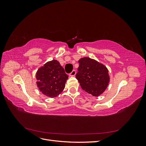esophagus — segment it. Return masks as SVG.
<instances>
[{"instance_id": "34e87169", "label": "esophagus", "mask_w": 146, "mask_h": 146, "mask_svg": "<svg viewBox=\"0 0 146 146\" xmlns=\"http://www.w3.org/2000/svg\"><path fill=\"white\" fill-rule=\"evenodd\" d=\"M76 70H73L69 74V76H70V77H74L75 76H76Z\"/></svg>"}]
</instances>
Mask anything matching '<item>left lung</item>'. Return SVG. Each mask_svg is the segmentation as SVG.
Masks as SVG:
<instances>
[{
  "label": "left lung",
  "instance_id": "8db88e82",
  "mask_svg": "<svg viewBox=\"0 0 146 146\" xmlns=\"http://www.w3.org/2000/svg\"><path fill=\"white\" fill-rule=\"evenodd\" d=\"M78 63L76 77L82 90L95 97L102 94L110 82L108 70L106 66L88 57L80 58Z\"/></svg>",
  "mask_w": 146,
  "mask_h": 146
}]
</instances>
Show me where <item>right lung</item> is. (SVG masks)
Here are the masks:
<instances>
[{"label": "right lung", "instance_id": "1", "mask_svg": "<svg viewBox=\"0 0 146 146\" xmlns=\"http://www.w3.org/2000/svg\"><path fill=\"white\" fill-rule=\"evenodd\" d=\"M36 77L40 91L45 96L54 98L64 89L68 76L58 61L53 60L38 69Z\"/></svg>", "mask_w": 146, "mask_h": 146}]
</instances>
